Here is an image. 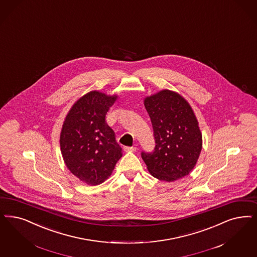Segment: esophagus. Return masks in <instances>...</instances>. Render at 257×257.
Instances as JSON below:
<instances>
[{"label": "esophagus", "instance_id": "34e87169", "mask_svg": "<svg viewBox=\"0 0 257 257\" xmlns=\"http://www.w3.org/2000/svg\"><path fill=\"white\" fill-rule=\"evenodd\" d=\"M125 152H135L137 150V147H129V146H125L123 148Z\"/></svg>", "mask_w": 257, "mask_h": 257}]
</instances>
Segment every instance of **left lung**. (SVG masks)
Returning a JSON list of instances; mask_svg holds the SVG:
<instances>
[{
  "mask_svg": "<svg viewBox=\"0 0 257 257\" xmlns=\"http://www.w3.org/2000/svg\"><path fill=\"white\" fill-rule=\"evenodd\" d=\"M144 105L156 143L153 152H142L148 171L168 182L186 177L202 149V135L190 104L177 93L162 90L146 97Z\"/></svg>",
  "mask_w": 257,
  "mask_h": 257,
  "instance_id": "1",
  "label": "left lung"
}]
</instances>
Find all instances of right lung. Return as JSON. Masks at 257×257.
I'll use <instances>...</instances> for the list:
<instances>
[{
	"label": "right lung",
	"mask_w": 257,
	"mask_h": 257,
	"mask_svg": "<svg viewBox=\"0 0 257 257\" xmlns=\"http://www.w3.org/2000/svg\"><path fill=\"white\" fill-rule=\"evenodd\" d=\"M115 98L97 91L87 93L71 108L62 125L63 160L74 176L89 185L106 180L122 157L115 132L106 122Z\"/></svg>",
	"instance_id": "add662e5"
}]
</instances>
